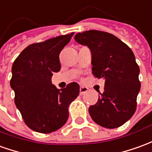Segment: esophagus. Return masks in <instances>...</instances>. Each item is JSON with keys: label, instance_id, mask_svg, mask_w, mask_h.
Returning a JSON list of instances; mask_svg holds the SVG:
<instances>
[{"label": "esophagus", "instance_id": "1", "mask_svg": "<svg viewBox=\"0 0 152 152\" xmlns=\"http://www.w3.org/2000/svg\"><path fill=\"white\" fill-rule=\"evenodd\" d=\"M87 91H88V88L86 86H80V95H82L85 93H86Z\"/></svg>", "mask_w": 152, "mask_h": 152}]
</instances>
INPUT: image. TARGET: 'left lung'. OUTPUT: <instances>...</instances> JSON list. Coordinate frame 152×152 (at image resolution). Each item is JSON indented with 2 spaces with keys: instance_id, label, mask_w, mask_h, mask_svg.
<instances>
[{
  "instance_id": "left-lung-1",
  "label": "left lung",
  "mask_w": 152,
  "mask_h": 152,
  "mask_svg": "<svg viewBox=\"0 0 152 152\" xmlns=\"http://www.w3.org/2000/svg\"><path fill=\"white\" fill-rule=\"evenodd\" d=\"M74 39L91 49L93 76L105 80L104 93L89 108L91 118L104 128L120 127L135 113L141 88L134 54L126 43L107 32L85 31L76 34Z\"/></svg>"
}]
</instances>
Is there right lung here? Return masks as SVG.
<instances>
[{
    "label": "right lung",
    "instance_id": "add662e5",
    "mask_svg": "<svg viewBox=\"0 0 152 152\" xmlns=\"http://www.w3.org/2000/svg\"><path fill=\"white\" fill-rule=\"evenodd\" d=\"M74 33L28 45L12 65L10 86L15 104L25 124L40 133H50L67 121L70 104L78 96L80 86L69 83L60 91L52 84L53 72L61 69L59 54Z\"/></svg>",
    "mask_w": 152,
    "mask_h": 152
}]
</instances>
